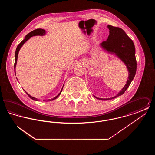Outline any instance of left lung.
<instances>
[{"label": "left lung", "mask_w": 155, "mask_h": 155, "mask_svg": "<svg viewBox=\"0 0 155 155\" xmlns=\"http://www.w3.org/2000/svg\"><path fill=\"white\" fill-rule=\"evenodd\" d=\"M109 35L106 41L100 44L104 50L115 54L127 66L128 71V77L124 87L114 97L107 99L99 98V100H109L122 95L133 81L137 71V61L135 58V49L133 41L126 34L124 31L111 25H107Z\"/></svg>", "instance_id": "left-lung-1"}]
</instances>
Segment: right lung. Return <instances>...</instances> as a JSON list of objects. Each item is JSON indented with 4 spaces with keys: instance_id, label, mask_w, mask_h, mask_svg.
Listing matches in <instances>:
<instances>
[{
    "instance_id": "right-lung-1",
    "label": "right lung",
    "mask_w": 155,
    "mask_h": 155,
    "mask_svg": "<svg viewBox=\"0 0 155 155\" xmlns=\"http://www.w3.org/2000/svg\"><path fill=\"white\" fill-rule=\"evenodd\" d=\"M46 34V31H45V30H44V29H41V28H38V29H37V30H34V31H31V32H30L29 34H28L25 37V38H24V40H22V41L18 44V45L17 46V48H16V51H15V66H16V64H17V58H18V52L20 51V49H21V48L22 47V45H24V44L26 42V41H27L29 39H30L31 37H33V36H37V35H40V36H43V35H44ZM63 86H64V85H63ZM63 88L61 89V91L60 92V93H59V94L57 95L56 96H55L54 98H53L52 99H48V100H43V101L44 102H48V101H53V100H54V99H56L58 96L60 95V94L61 93V92H62V89H63ZM25 92H26V94L28 95V96L30 97V98L31 99H32V100H34V101H39L37 98H35V97H32V96H31L30 95L25 91H24Z\"/></svg>"
}]
</instances>
